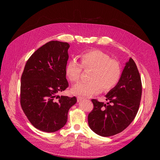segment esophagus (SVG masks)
Instances as JSON below:
<instances>
[{"label":"esophagus","instance_id":"1","mask_svg":"<svg viewBox=\"0 0 160 160\" xmlns=\"http://www.w3.org/2000/svg\"><path fill=\"white\" fill-rule=\"evenodd\" d=\"M86 98H82V97H79V96H78L77 97V101H83V100H84V99H85Z\"/></svg>","mask_w":160,"mask_h":160}]
</instances>
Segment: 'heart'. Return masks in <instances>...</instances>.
I'll use <instances>...</instances> for the list:
<instances>
[{"instance_id":"obj_1","label":"heart","mask_w":160,"mask_h":160,"mask_svg":"<svg viewBox=\"0 0 160 160\" xmlns=\"http://www.w3.org/2000/svg\"><path fill=\"white\" fill-rule=\"evenodd\" d=\"M82 68L85 71H90L89 79L85 83L73 86L72 92L75 94L91 96L98 93L102 89L108 91L114 88L119 83L122 75L120 63L99 50L83 52L79 57V62L72 59L67 63L66 75L72 83L80 80Z\"/></svg>"}]
</instances>
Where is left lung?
<instances>
[{
    "instance_id": "1",
    "label": "left lung",
    "mask_w": 160,
    "mask_h": 160,
    "mask_svg": "<svg viewBox=\"0 0 160 160\" xmlns=\"http://www.w3.org/2000/svg\"><path fill=\"white\" fill-rule=\"evenodd\" d=\"M142 93L141 77L130 58L119 83L105 95L107 103L92 99L93 109L88 115L89 126L103 137L118 134L133 122L138 111Z\"/></svg>"
}]
</instances>
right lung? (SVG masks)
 Segmentation results:
<instances>
[{
  "label": "right lung",
  "mask_w": 160,
  "mask_h": 160,
  "mask_svg": "<svg viewBox=\"0 0 160 160\" xmlns=\"http://www.w3.org/2000/svg\"><path fill=\"white\" fill-rule=\"evenodd\" d=\"M69 47L57 41L47 42L27 60L21 76L22 109L33 126L42 132H55L63 127L69 109L77 102L75 97L57 95L69 87L65 69Z\"/></svg>",
  "instance_id": "1"
}]
</instances>
